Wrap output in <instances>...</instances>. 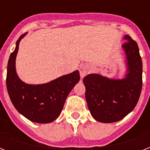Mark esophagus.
Masks as SVG:
<instances>
[{"label": "esophagus", "instance_id": "1", "mask_svg": "<svg viewBox=\"0 0 150 150\" xmlns=\"http://www.w3.org/2000/svg\"><path fill=\"white\" fill-rule=\"evenodd\" d=\"M89 71V66L88 65H81L79 68V73H80V76L81 78H84L86 75L88 74Z\"/></svg>", "mask_w": 150, "mask_h": 150}]
</instances>
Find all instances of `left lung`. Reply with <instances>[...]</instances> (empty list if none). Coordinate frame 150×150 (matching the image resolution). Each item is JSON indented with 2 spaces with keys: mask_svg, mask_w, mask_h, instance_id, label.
<instances>
[{
  "mask_svg": "<svg viewBox=\"0 0 150 150\" xmlns=\"http://www.w3.org/2000/svg\"><path fill=\"white\" fill-rule=\"evenodd\" d=\"M121 46L125 71L121 79L100 74H89L83 79L86 100L90 114L96 121L113 123L121 121L137 104L142 86V63L136 42L128 35Z\"/></svg>",
  "mask_w": 150,
  "mask_h": 150,
  "instance_id": "8db88e82",
  "label": "left lung"
}]
</instances>
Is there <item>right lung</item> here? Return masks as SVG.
Masks as SVG:
<instances>
[{
	"label": "right lung",
	"mask_w": 150,
	"mask_h": 150,
	"mask_svg": "<svg viewBox=\"0 0 150 150\" xmlns=\"http://www.w3.org/2000/svg\"><path fill=\"white\" fill-rule=\"evenodd\" d=\"M27 33L16 42L8 63L6 84L8 95L15 109L28 120L40 124L50 123L61 114L66 98L80 80L78 70L43 84H28L20 79L15 61L18 46Z\"/></svg>",
	"instance_id": "right-lung-1"
}]
</instances>
